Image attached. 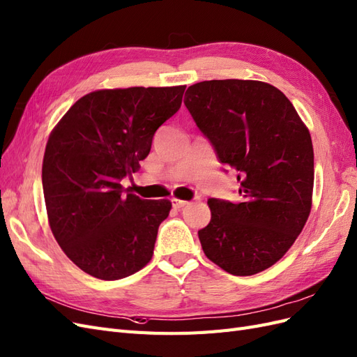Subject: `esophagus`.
I'll return each instance as SVG.
<instances>
[{
  "instance_id": "obj_1",
  "label": "esophagus",
  "mask_w": 357,
  "mask_h": 357,
  "mask_svg": "<svg viewBox=\"0 0 357 357\" xmlns=\"http://www.w3.org/2000/svg\"><path fill=\"white\" fill-rule=\"evenodd\" d=\"M171 202H172V207H174L176 210H180V208H183V207H186V205L189 204L188 201L177 199V198H172V199H171Z\"/></svg>"
}]
</instances>
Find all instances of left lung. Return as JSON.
<instances>
[{
    "label": "left lung",
    "mask_w": 357,
    "mask_h": 357,
    "mask_svg": "<svg viewBox=\"0 0 357 357\" xmlns=\"http://www.w3.org/2000/svg\"><path fill=\"white\" fill-rule=\"evenodd\" d=\"M185 105L222 164L236 171L241 202L208 199L211 220L198 231L211 262L253 275L284 256L311 211L314 152L286 95L257 80L192 84Z\"/></svg>",
    "instance_id": "left-lung-1"
}]
</instances>
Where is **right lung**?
Listing matches in <instances>:
<instances>
[{"label": "right lung", "instance_id": "obj_1", "mask_svg": "<svg viewBox=\"0 0 357 357\" xmlns=\"http://www.w3.org/2000/svg\"><path fill=\"white\" fill-rule=\"evenodd\" d=\"M186 86L95 91L53 129L41 180L50 229L82 271L119 280L153 256L168 199H142L121 180L147 158L156 129L180 105Z\"/></svg>", "mask_w": 357, "mask_h": 357}]
</instances>
